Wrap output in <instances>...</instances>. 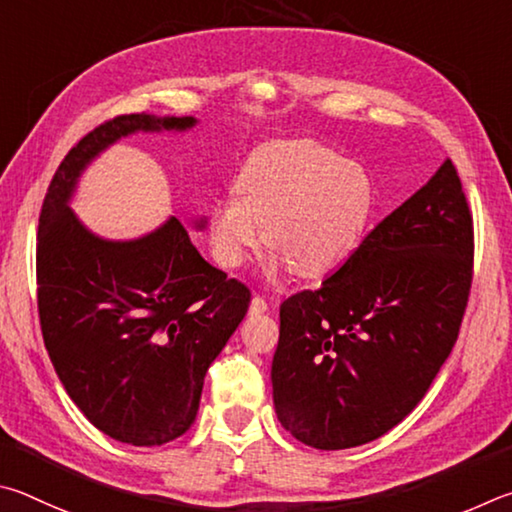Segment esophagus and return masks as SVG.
<instances>
[{"label":"esophagus","instance_id":"obj_1","mask_svg":"<svg viewBox=\"0 0 512 512\" xmlns=\"http://www.w3.org/2000/svg\"><path fill=\"white\" fill-rule=\"evenodd\" d=\"M265 310H267V301L263 297H258V294H254L249 303V315H263Z\"/></svg>","mask_w":512,"mask_h":512}]
</instances>
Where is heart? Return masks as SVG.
Masks as SVG:
<instances>
[{
  "instance_id": "1",
  "label": "heart",
  "mask_w": 512,
  "mask_h": 512,
  "mask_svg": "<svg viewBox=\"0 0 512 512\" xmlns=\"http://www.w3.org/2000/svg\"><path fill=\"white\" fill-rule=\"evenodd\" d=\"M373 202L371 177L355 161L312 139L270 141L242 164L236 197L213 204V256L240 267L267 236L281 265L301 279H326L360 249Z\"/></svg>"
}]
</instances>
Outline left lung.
Segmentation results:
<instances>
[{"label": "left lung", "instance_id": "left-lung-1", "mask_svg": "<svg viewBox=\"0 0 512 512\" xmlns=\"http://www.w3.org/2000/svg\"><path fill=\"white\" fill-rule=\"evenodd\" d=\"M472 258L468 197L447 159L319 290L281 303V425L317 450H346L405 420L459 337Z\"/></svg>", "mask_w": 512, "mask_h": 512}]
</instances>
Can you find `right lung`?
Wrapping results in <instances>:
<instances>
[{
	"label": "right lung",
	"mask_w": 512,
	"mask_h": 512,
	"mask_svg": "<svg viewBox=\"0 0 512 512\" xmlns=\"http://www.w3.org/2000/svg\"><path fill=\"white\" fill-rule=\"evenodd\" d=\"M193 125V116L150 114L101 123L62 159L40 211L38 312L53 369L89 423L139 447L175 441L193 425L204 375L251 292L206 263L177 218L116 242L87 231L67 202L85 166L116 139Z\"/></svg>",
	"instance_id": "1"
}]
</instances>
